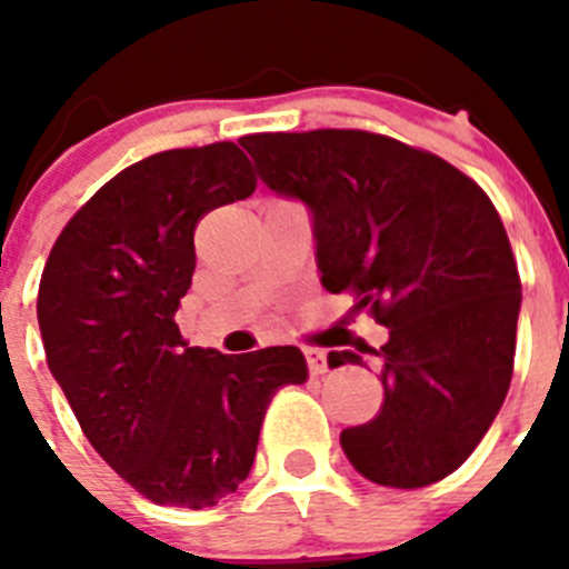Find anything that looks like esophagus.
<instances>
[{
  "label": "esophagus",
  "mask_w": 569,
  "mask_h": 569,
  "mask_svg": "<svg viewBox=\"0 0 569 569\" xmlns=\"http://www.w3.org/2000/svg\"><path fill=\"white\" fill-rule=\"evenodd\" d=\"M306 360H308V371H311L313 377L325 375L330 366H327V352L325 349H317V347H308L306 349Z\"/></svg>",
  "instance_id": "34e87169"
}]
</instances>
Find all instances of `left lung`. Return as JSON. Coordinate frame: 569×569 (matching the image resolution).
<instances>
[{"mask_svg":"<svg viewBox=\"0 0 569 569\" xmlns=\"http://www.w3.org/2000/svg\"><path fill=\"white\" fill-rule=\"evenodd\" d=\"M269 189L313 214L321 286L391 338L371 349L386 401L341 432L358 473L416 490L455 473L507 399L520 274L485 189L446 159L360 129L242 140ZM327 363L363 366L358 352Z\"/></svg>","mask_w":569,"mask_h":569,"instance_id":"1","label":"left lung"}]
</instances>
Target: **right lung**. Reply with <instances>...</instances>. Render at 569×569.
<instances>
[{"label":"right lung","instance_id":"add662e5","mask_svg":"<svg viewBox=\"0 0 569 569\" xmlns=\"http://www.w3.org/2000/svg\"><path fill=\"white\" fill-rule=\"evenodd\" d=\"M256 183L237 142L140 159L68 220L40 274L51 375L90 446L162 507L231 496L256 460L272 396L308 380L297 347L220 355L189 347L176 325L192 286L194 228Z\"/></svg>","mask_w":569,"mask_h":569}]
</instances>
